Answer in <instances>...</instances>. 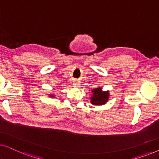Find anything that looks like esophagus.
I'll list each match as a JSON object with an SVG mask.
<instances>
[{
	"instance_id": "34e87169",
	"label": "esophagus",
	"mask_w": 159,
	"mask_h": 159,
	"mask_svg": "<svg viewBox=\"0 0 159 159\" xmlns=\"http://www.w3.org/2000/svg\"><path fill=\"white\" fill-rule=\"evenodd\" d=\"M75 86H78V85H79V83H77V82H76V83H75Z\"/></svg>"
}]
</instances>
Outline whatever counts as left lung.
I'll use <instances>...</instances> for the list:
<instances>
[{
    "label": "left lung",
    "mask_w": 159,
    "mask_h": 159,
    "mask_svg": "<svg viewBox=\"0 0 159 159\" xmlns=\"http://www.w3.org/2000/svg\"><path fill=\"white\" fill-rule=\"evenodd\" d=\"M93 95L91 97V103L93 105L101 106L108 101L109 94L108 91H102V89L98 88L93 90Z\"/></svg>",
    "instance_id": "8db88e82"
}]
</instances>
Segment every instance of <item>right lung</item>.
<instances>
[{
  "instance_id": "obj_1",
  "label": "right lung",
  "mask_w": 159,
  "mask_h": 159,
  "mask_svg": "<svg viewBox=\"0 0 159 159\" xmlns=\"http://www.w3.org/2000/svg\"><path fill=\"white\" fill-rule=\"evenodd\" d=\"M51 97H52V98H53V97H54V96H53V95H51Z\"/></svg>"
}]
</instances>
